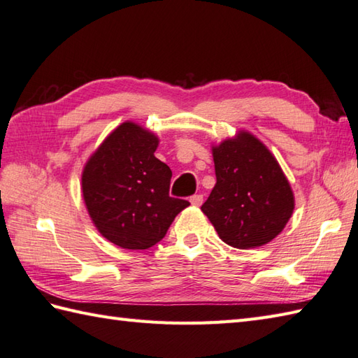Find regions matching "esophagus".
Returning a JSON list of instances; mask_svg holds the SVG:
<instances>
[{"instance_id":"obj_1","label":"esophagus","mask_w":358,"mask_h":358,"mask_svg":"<svg viewBox=\"0 0 358 358\" xmlns=\"http://www.w3.org/2000/svg\"><path fill=\"white\" fill-rule=\"evenodd\" d=\"M191 203L194 204V206H200V204L203 203V195L201 194H195L191 196Z\"/></svg>"}]
</instances>
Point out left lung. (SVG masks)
<instances>
[{
    "label": "left lung",
    "instance_id": "1",
    "mask_svg": "<svg viewBox=\"0 0 358 358\" xmlns=\"http://www.w3.org/2000/svg\"><path fill=\"white\" fill-rule=\"evenodd\" d=\"M217 185L201 210L227 245L258 248L283 231L294 194L277 159L248 132L212 149Z\"/></svg>",
    "mask_w": 358,
    "mask_h": 358
}]
</instances>
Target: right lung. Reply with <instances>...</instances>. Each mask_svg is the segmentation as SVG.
<instances>
[{"mask_svg":"<svg viewBox=\"0 0 358 358\" xmlns=\"http://www.w3.org/2000/svg\"><path fill=\"white\" fill-rule=\"evenodd\" d=\"M158 138L123 123L90 157L83 196L103 237L124 249H148L164 238L173 218L189 206L169 195L172 171L154 155Z\"/></svg>","mask_w":358,"mask_h":358,"instance_id":"obj_1","label":"right lung"}]
</instances>
